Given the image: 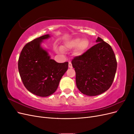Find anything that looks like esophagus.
Here are the masks:
<instances>
[{
    "label": "esophagus",
    "instance_id": "obj_1",
    "mask_svg": "<svg viewBox=\"0 0 134 134\" xmlns=\"http://www.w3.org/2000/svg\"><path fill=\"white\" fill-rule=\"evenodd\" d=\"M69 68H72V64H71V62H69Z\"/></svg>",
    "mask_w": 134,
    "mask_h": 134
}]
</instances>
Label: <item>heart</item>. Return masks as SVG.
Here are the masks:
<instances>
[{"label":"heart","mask_w":134,"mask_h":134,"mask_svg":"<svg viewBox=\"0 0 134 134\" xmlns=\"http://www.w3.org/2000/svg\"><path fill=\"white\" fill-rule=\"evenodd\" d=\"M90 41L87 38H82L76 37L72 38L65 43L63 48H69V49H75V54L76 55H82L86 52L90 46ZM63 48L62 47H59L57 49V51L60 53L63 52Z\"/></svg>","instance_id":"obj_1"}]
</instances>
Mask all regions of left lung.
Segmentation results:
<instances>
[{
    "mask_svg": "<svg viewBox=\"0 0 134 134\" xmlns=\"http://www.w3.org/2000/svg\"><path fill=\"white\" fill-rule=\"evenodd\" d=\"M97 44L71 61L76 72V84L83 94L99 95L110 88L117 69L112 47L98 37Z\"/></svg>",
    "mask_w": 134,
    "mask_h": 134,
    "instance_id": "obj_1",
    "label": "left lung"
}]
</instances>
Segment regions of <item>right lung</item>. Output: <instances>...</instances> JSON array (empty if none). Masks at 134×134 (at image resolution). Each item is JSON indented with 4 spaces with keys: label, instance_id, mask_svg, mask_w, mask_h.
I'll return each instance as SVG.
<instances>
[{
    "label": "right lung",
    "instance_id": "add662e5",
    "mask_svg": "<svg viewBox=\"0 0 134 134\" xmlns=\"http://www.w3.org/2000/svg\"><path fill=\"white\" fill-rule=\"evenodd\" d=\"M50 37L45 35L27 43L18 60V70L24 86L28 91L40 97L53 94L68 68V62L57 63L42 47L43 40Z\"/></svg>",
    "mask_w": 134,
    "mask_h": 134
}]
</instances>
